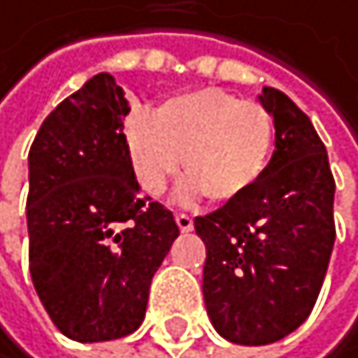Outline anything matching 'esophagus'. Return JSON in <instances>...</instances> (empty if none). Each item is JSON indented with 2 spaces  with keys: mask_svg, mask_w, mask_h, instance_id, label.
<instances>
[{
  "mask_svg": "<svg viewBox=\"0 0 358 358\" xmlns=\"http://www.w3.org/2000/svg\"><path fill=\"white\" fill-rule=\"evenodd\" d=\"M176 223L180 232H192L194 230V219L189 214H176Z\"/></svg>",
  "mask_w": 358,
  "mask_h": 358,
  "instance_id": "esophagus-1",
  "label": "esophagus"
}]
</instances>
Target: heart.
<instances>
[{"label":"heart","mask_w":358,"mask_h":358,"mask_svg":"<svg viewBox=\"0 0 358 358\" xmlns=\"http://www.w3.org/2000/svg\"><path fill=\"white\" fill-rule=\"evenodd\" d=\"M124 139L144 192L162 194L180 171L182 157L189 180L180 187V198L205 194L212 203H232L266 176L278 124L266 106L207 87L164 101L153 119L133 113L124 124Z\"/></svg>","instance_id":"b5f03b06"}]
</instances>
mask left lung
Here are the masks:
<instances>
[{
	"label": "left lung",
	"instance_id": "left-lung-1",
	"mask_svg": "<svg viewBox=\"0 0 358 358\" xmlns=\"http://www.w3.org/2000/svg\"><path fill=\"white\" fill-rule=\"evenodd\" d=\"M259 101L278 124L266 176L239 201L194 219L207 248V316L239 345H268L307 320L336 239L325 144L284 92L264 87Z\"/></svg>",
	"mask_w": 358,
	"mask_h": 358
}]
</instances>
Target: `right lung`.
<instances>
[{
  "instance_id": "obj_1",
  "label": "right lung",
  "mask_w": 358,
  "mask_h": 358,
  "mask_svg": "<svg viewBox=\"0 0 358 358\" xmlns=\"http://www.w3.org/2000/svg\"><path fill=\"white\" fill-rule=\"evenodd\" d=\"M124 90L96 74L42 122L29 151V268L54 325L99 343L142 325L148 289L180 234L139 185Z\"/></svg>"
}]
</instances>
